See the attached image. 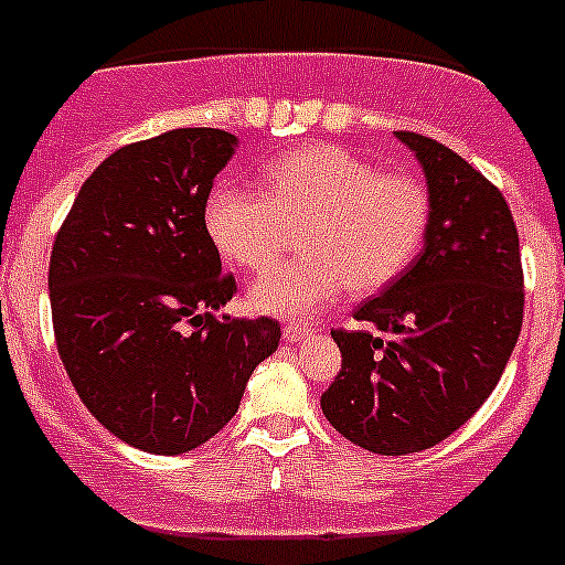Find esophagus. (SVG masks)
I'll return each mask as SVG.
<instances>
[{
	"label": "esophagus",
	"instance_id": "34e87169",
	"mask_svg": "<svg viewBox=\"0 0 565 565\" xmlns=\"http://www.w3.org/2000/svg\"><path fill=\"white\" fill-rule=\"evenodd\" d=\"M315 326H300L295 323V320H289V323H284V340L289 342H303L309 340V337H315Z\"/></svg>",
	"mask_w": 565,
	"mask_h": 565
}]
</instances>
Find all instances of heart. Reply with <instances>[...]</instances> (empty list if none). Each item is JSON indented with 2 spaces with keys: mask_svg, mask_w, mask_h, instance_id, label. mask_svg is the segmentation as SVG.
Listing matches in <instances>:
<instances>
[{
  "mask_svg": "<svg viewBox=\"0 0 565 565\" xmlns=\"http://www.w3.org/2000/svg\"><path fill=\"white\" fill-rule=\"evenodd\" d=\"M203 220L220 256L250 273L267 270L289 228H300L303 256L250 287L258 312L300 318L348 287L376 292L402 276L426 236L429 194L413 175L379 172L342 147H300L267 167L262 189H211Z\"/></svg>",
  "mask_w": 565,
  "mask_h": 565,
  "instance_id": "b5f03b06",
  "label": "heart"
}]
</instances>
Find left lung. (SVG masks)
Instances as JSON below:
<instances>
[{
  "label": "left lung",
  "mask_w": 565,
  "mask_h": 565,
  "mask_svg": "<svg viewBox=\"0 0 565 565\" xmlns=\"http://www.w3.org/2000/svg\"><path fill=\"white\" fill-rule=\"evenodd\" d=\"M429 186L424 253L334 329L342 367L320 398L329 424L376 455H413L484 404L521 334L524 270L508 200L455 150L413 130Z\"/></svg>",
  "instance_id": "8db88e82"
}]
</instances>
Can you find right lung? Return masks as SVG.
<instances>
[{"label": "right lung", "mask_w": 565, "mask_h": 565, "mask_svg": "<svg viewBox=\"0 0 565 565\" xmlns=\"http://www.w3.org/2000/svg\"><path fill=\"white\" fill-rule=\"evenodd\" d=\"M236 136L178 128L119 147L88 175L55 236L57 354L81 402L150 455L203 446L273 354V318L217 315L236 292L205 234V200Z\"/></svg>", "instance_id": "add662e5"}]
</instances>
